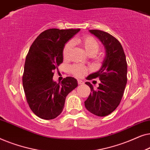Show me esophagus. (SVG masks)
<instances>
[{
  "label": "esophagus",
  "instance_id": "esophagus-1",
  "mask_svg": "<svg viewBox=\"0 0 150 150\" xmlns=\"http://www.w3.org/2000/svg\"><path fill=\"white\" fill-rule=\"evenodd\" d=\"M78 84H79V85H83L84 82L83 81H81V80H78Z\"/></svg>",
  "mask_w": 150,
  "mask_h": 150
}]
</instances>
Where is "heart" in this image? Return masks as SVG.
Here are the masks:
<instances>
[{
	"label": "heart",
	"mask_w": 150,
	"mask_h": 150,
	"mask_svg": "<svg viewBox=\"0 0 150 150\" xmlns=\"http://www.w3.org/2000/svg\"><path fill=\"white\" fill-rule=\"evenodd\" d=\"M76 42L83 46L84 50L89 56H94L98 52L100 44L95 38L91 36H85L76 40ZM74 43L72 41L67 42L63 48V56L64 59H68L71 54ZM71 71L77 77L83 76L87 73V69L81 65H74L71 67Z\"/></svg>",
	"instance_id": "b5f03b06"
}]
</instances>
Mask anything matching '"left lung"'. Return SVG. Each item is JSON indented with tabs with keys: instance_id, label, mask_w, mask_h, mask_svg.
<instances>
[{
	"instance_id": "1",
	"label": "left lung",
	"mask_w": 150,
	"mask_h": 150,
	"mask_svg": "<svg viewBox=\"0 0 150 150\" xmlns=\"http://www.w3.org/2000/svg\"><path fill=\"white\" fill-rule=\"evenodd\" d=\"M89 31L99 39L105 48L106 55L102 66L88 76L89 80L98 78L97 89L86 82L91 92L85 102V108L95 115L104 117L114 111L120 104L127 83L126 55L120 42L108 33L100 30Z\"/></svg>"
}]
</instances>
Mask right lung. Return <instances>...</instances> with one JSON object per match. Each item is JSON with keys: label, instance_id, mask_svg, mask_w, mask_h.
Returning <instances> with one entry per match:
<instances>
[{"label": "right lung", "instance_id": "add662e5", "mask_svg": "<svg viewBox=\"0 0 150 150\" xmlns=\"http://www.w3.org/2000/svg\"><path fill=\"white\" fill-rule=\"evenodd\" d=\"M81 29L50 28L42 32L30 46L24 64L22 84L28 106L39 117L56 118L63 111L66 96L78 86L66 77L57 83L54 70L63 62V48Z\"/></svg>", "mask_w": 150, "mask_h": 150}]
</instances>
